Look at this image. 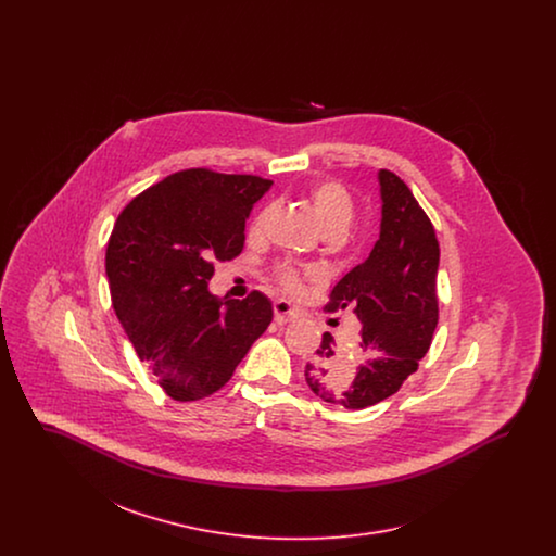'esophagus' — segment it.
Listing matches in <instances>:
<instances>
[{
  "instance_id": "obj_1",
  "label": "esophagus",
  "mask_w": 556,
  "mask_h": 556,
  "mask_svg": "<svg viewBox=\"0 0 556 556\" xmlns=\"http://www.w3.org/2000/svg\"><path fill=\"white\" fill-rule=\"evenodd\" d=\"M273 313H275V323H279V325H286V323H291L293 318H298V311L286 300H277L273 304Z\"/></svg>"
}]
</instances>
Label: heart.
Instances as JSON below:
<instances>
[{
	"mask_svg": "<svg viewBox=\"0 0 556 556\" xmlns=\"http://www.w3.org/2000/svg\"><path fill=\"white\" fill-rule=\"evenodd\" d=\"M306 202L315 212L323 231L327 236H340L344 233L354 216V200L350 189L338 181V179H320L306 189L304 193ZM270 206H265L254 214L250 223V236L258 238L268 225L270 218ZM315 275V268H300L293 265L275 266V279L281 286V290L288 293H300L304 279Z\"/></svg>",
	"mask_w": 556,
	"mask_h": 556,
	"instance_id": "heart-1",
	"label": "heart"
}]
</instances>
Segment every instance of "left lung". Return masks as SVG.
<instances>
[{
    "label": "left lung",
    "mask_w": 556,
    "mask_h": 556,
    "mask_svg": "<svg viewBox=\"0 0 556 556\" xmlns=\"http://www.w3.org/2000/svg\"><path fill=\"white\" fill-rule=\"evenodd\" d=\"M381 233L369 258L333 288L327 313L352 308L361 331V365L336 356L331 333L304 367L308 388L320 400L345 408H367L396 394L419 369L438 325L435 229L408 186L392 170L379 173Z\"/></svg>",
    "instance_id": "obj_1"
}]
</instances>
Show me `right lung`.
Returning a JSON list of instances; mask_svg holds the SVG:
<instances>
[{"instance_id":"add662e5","label":"right lung","mask_w":556,"mask_h":556,"mask_svg":"<svg viewBox=\"0 0 556 556\" xmlns=\"http://www.w3.org/2000/svg\"><path fill=\"white\" fill-rule=\"evenodd\" d=\"M273 181L187 168L148 187L118 214L106 248L114 313L166 396L220 390L265 333L273 306L212 295L214 263L238 258L252 204Z\"/></svg>"}]
</instances>
